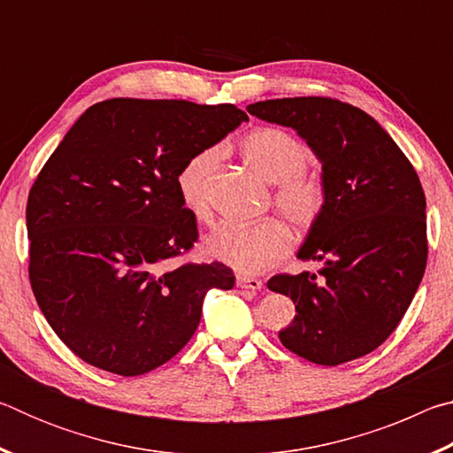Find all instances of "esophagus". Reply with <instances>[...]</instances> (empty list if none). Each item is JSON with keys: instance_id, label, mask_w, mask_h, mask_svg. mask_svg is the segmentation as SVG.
Wrapping results in <instances>:
<instances>
[{"instance_id": "34e87169", "label": "esophagus", "mask_w": 453, "mask_h": 453, "mask_svg": "<svg viewBox=\"0 0 453 453\" xmlns=\"http://www.w3.org/2000/svg\"><path fill=\"white\" fill-rule=\"evenodd\" d=\"M235 283L237 288H243V289H262V280L257 278H250V275H235Z\"/></svg>"}]
</instances>
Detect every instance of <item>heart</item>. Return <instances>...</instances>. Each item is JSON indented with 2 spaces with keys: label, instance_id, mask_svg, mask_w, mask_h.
<instances>
[{
  "label": "heart",
  "instance_id": "obj_1",
  "mask_svg": "<svg viewBox=\"0 0 453 453\" xmlns=\"http://www.w3.org/2000/svg\"><path fill=\"white\" fill-rule=\"evenodd\" d=\"M242 157L267 183H273V208L296 227L310 229L324 216L327 188L318 173L308 172L311 151L294 134L280 127H257L240 143ZM219 159L218 150L191 156L175 178L183 208L197 221L211 219L210 178ZM291 234L280 219L256 224H224L205 240L211 257L243 273H259L286 257Z\"/></svg>",
  "mask_w": 453,
  "mask_h": 453
}]
</instances>
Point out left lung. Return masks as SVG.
Instances as JSON below:
<instances>
[{
	"label": "left lung",
	"instance_id": "1",
	"mask_svg": "<svg viewBox=\"0 0 453 453\" xmlns=\"http://www.w3.org/2000/svg\"><path fill=\"white\" fill-rule=\"evenodd\" d=\"M248 111L296 129L327 188L324 216L297 251L324 267L267 281L296 303L280 342L319 365L370 354L400 324L426 272V196L416 170L378 121L340 99H267Z\"/></svg>",
	"mask_w": 453,
	"mask_h": 453
}]
</instances>
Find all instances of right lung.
Returning a JSON list of instances; mask_svg holds the SVG:
<instances>
[{
	"label": "right lung",
	"mask_w": 453,
	"mask_h": 453,
	"mask_svg": "<svg viewBox=\"0 0 453 453\" xmlns=\"http://www.w3.org/2000/svg\"><path fill=\"white\" fill-rule=\"evenodd\" d=\"M248 121L232 104L116 97L65 134L27 197L29 281L61 342L89 365L142 375L196 334L227 265L181 264L196 218L175 188L181 165Z\"/></svg>",
	"instance_id": "1"
}]
</instances>
